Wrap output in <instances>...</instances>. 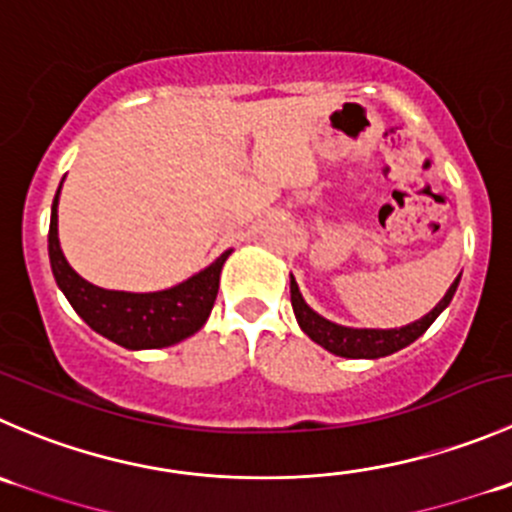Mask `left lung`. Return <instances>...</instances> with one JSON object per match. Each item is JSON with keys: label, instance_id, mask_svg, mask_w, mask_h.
<instances>
[{"label": "left lung", "instance_id": "8db88e82", "mask_svg": "<svg viewBox=\"0 0 512 512\" xmlns=\"http://www.w3.org/2000/svg\"><path fill=\"white\" fill-rule=\"evenodd\" d=\"M458 280L450 285V290L445 292L443 300L423 317V320H415L405 327H395V330H355V327H342L335 325V322L325 320V317L317 315L312 307H307V302L302 300L300 290H297L295 277H290V300H292V310H295L297 322H300L302 332L310 335V340H315L317 345H322L325 350H330L332 355L340 357H385L393 355V352L403 350L408 347L410 342L418 340L425 330L435 322V317L450 305L453 300L455 290H458Z\"/></svg>", "mask_w": 512, "mask_h": 512}]
</instances>
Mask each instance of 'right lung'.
Returning a JSON list of instances; mask_svg holds the SVG:
<instances>
[{
    "mask_svg": "<svg viewBox=\"0 0 512 512\" xmlns=\"http://www.w3.org/2000/svg\"><path fill=\"white\" fill-rule=\"evenodd\" d=\"M59 190L54 195L52 222H49V262H52L54 280L67 295L69 305L94 332L127 347V350H150V347L175 345V342L195 335L205 325L212 305H215L217 290H220L222 265L230 252L217 257L200 275L190 277L170 290L145 292V295L102 290V287L82 280L64 260L57 237Z\"/></svg>",
    "mask_w": 512,
    "mask_h": 512,
    "instance_id": "right-lung-1",
    "label": "right lung"
}]
</instances>
